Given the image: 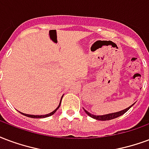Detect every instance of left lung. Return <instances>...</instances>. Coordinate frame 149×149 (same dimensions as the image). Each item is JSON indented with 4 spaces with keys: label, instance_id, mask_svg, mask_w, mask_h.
I'll return each instance as SVG.
<instances>
[{
    "label": "left lung",
    "instance_id": "8db88e82",
    "mask_svg": "<svg viewBox=\"0 0 149 149\" xmlns=\"http://www.w3.org/2000/svg\"><path fill=\"white\" fill-rule=\"evenodd\" d=\"M135 103V102H134ZM134 103L132 104L131 106H130L129 107L127 108H125V110H122V111H118V112H114V113H111V114H103V115H95V114H92L91 113H89L88 111H87L86 110H84L85 111V113L88 116H90L91 118H94V119H96V120H100V121H107V120H111V119H114V118H116L118 117L121 116L122 114H124L126 112L128 111V110H130V109L134 105Z\"/></svg>",
    "mask_w": 149,
    "mask_h": 149
}]
</instances>
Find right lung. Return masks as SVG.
Wrapping results in <instances>:
<instances>
[{
  "mask_svg": "<svg viewBox=\"0 0 149 149\" xmlns=\"http://www.w3.org/2000/svg\"><path fill=\"white\" fill-rule=\"evenodd\" d=\"M63 97V96H62ZM62 97H61V100H62ZM61 100L60 101V103H59V105H58V107H57V108L55 109L54 111H53L51 113H49V114H44V115H33V114H24V113H22V112H19L20 114H22L23 115H24V116H27V117H29V118H47V117H49L51 116V115H53V114H54L56 111H58V109L59 108V107H60L61 105Z\"/></svg>",
  "mask_w": 149,
  "mask_h": 149,
  "instance_id": "obj_1",
  "label": "right lung"
}]
</instances>
